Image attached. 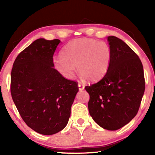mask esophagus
<instances>
[{"label": "esophagus", "instance_id": "esophagus-1", "mask_svg": "<svg viewBox=\"0 0 155 155\" xmlns=\"http://www.w3.org/2000/svg\"><path fill=\"white\" fill-rule=\"evenodd\" d=\"M78 88H79V90L82 91V90H83L84 89V86L82 84L79 83V84H78Z\"/></svg>", "mask_w": 155, "mask_h": 155}]
</instances>
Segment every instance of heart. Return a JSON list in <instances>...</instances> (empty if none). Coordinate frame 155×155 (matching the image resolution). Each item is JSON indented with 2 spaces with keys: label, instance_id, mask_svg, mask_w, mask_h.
<instances>
[{
  "label": "heart",
  "instance_id": "heart-1",
  "mask_svg": "<svg viewBox=\"0 0 155 155\" xmlns=\"http://www.w3.org/2000/svg\"><path fill=\"white\" fill-rule=\"evenodd\" d=\"M62 58H55V68L66 79H72L77 66L82 78L89 82L101 79L109 68L111 50L104 41L87 38L73 39L63 48Z\"/></svg>",
  "mask_w": 155,
  "mask_h": 155
}]
</instances>
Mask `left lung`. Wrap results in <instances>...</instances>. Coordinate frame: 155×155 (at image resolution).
I'll return each mask as SVG.
<instances>
[{
	"mask_svg": "<svg viewBox=\"0 0 155 155\" xmlns=\"http://www.w3.org/2000/svg\"><path fill=\"white\" fill-rule=\"evenodd\" d=\"M111 62L100 81L86 86L88 109L101 128L116 130L136 116L145 92L142 62L130 46L114 36L107 37Z\"/></svg>",
	"mask_w": 155,
	"mask_h": 155,
	"instance_id": "8db88e82",
	"label": "left lung"
}]
</instances>
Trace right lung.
Masks as SVG:
<instances>
[{
	"label": "right lung",
	"mask_w": 155,
	"mask_h": 155,
	"mask_svg": "<svg viewBox=\"0 0 155 155\" xmlns=\"http://www.w3.org/2000/svg\"><path fill=\"white\" fill-rule=\"evenodd\" d=\"M59 39H38L17 56L11 72L10 92L21 117L29 128L50 135L66 126L79 90L54 68Z\"/></svg>",
	"instance_id": "obj_1"
}]
</instances>
